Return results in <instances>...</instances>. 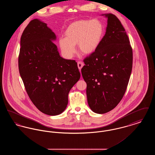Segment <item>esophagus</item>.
Masks as SVG:
<instances>
[{
  "label": "esophagus",
  "instance_id": "34e87169",
  "mask_svg": "<svg viewBox=\"0 0 155 155\" xmlns=\"http://www.w3.org/2000/svg\"><path fill=\"white\" fill-rule=\"evenodd\" d=\"M84 63H82V61H78V63H77V66H78V68H79L80 70H81L82 67L84 66Z\"/></svg>",
  "mask_w": 155,
  "mask_h": 155
}]
</instances>
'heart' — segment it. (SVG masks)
<instances>
[{
    "mask_svg": "<svg viewBox=\"0 0 155 155\" xmlns=\"http://www.w3.org/2000/svg\"><path fill=\"white\" fill-rule=\"evenodd\" d=\"M104 34V25L99 20H78L68 26L64 32L65 38L59 39V46L67 58L73 57L77 45L82 53L89 54L99 46Z\"/></svg>",
    "mask_w": 155,
    "mask_h": 155,
    "instance_id": "b5f03b06",
    "label": "heart"
}]
</instances>
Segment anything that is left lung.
<instances>
[{"mask_svg": "<svg viewBox=\"0 0 155 155\" xmlns=\"http://www.w3.org/2000/svg\"><path fill=\"white\" fill-rule=\"evenodd\" d=\"M104 15L107 18L105 35L81 69L89 106L98 114L113 110L121 101L133 67V49L124 28L115 15Z\"/></svg>", "mask_w": 155, "mask_h": 155, "instance_id": "1", "label": "left lung"}]
</instances>
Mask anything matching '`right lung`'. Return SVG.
Listing matches in <instances>:
<instances>
[{
  "label": "right lung",
  "instance_id": "right-lung-1",
  "mask_svg": "<svg viewBox=\"0 0 155 155\" xmlns=\"http://www.w3.org/2000/svg\"><path fill=\"white\" fill-rule=\"evenodd\" d=\"M55 34L38 19L30 21L21 37L18 69L29 97L39 110L49 116L66 108L68 95L80 80L74 60L62 58L52 41Z\"/></svg>",
  "mask_w": 155,
  "mask_h": 155
}]
</instances>
